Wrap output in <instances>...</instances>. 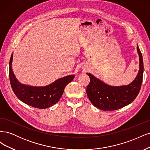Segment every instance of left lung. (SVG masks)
Masks as SVG:
<instances>
[{
    "label": "left lung",
    "mask_w": 150,
    "mask_h": 150,
    "mask_svg": "<svg viewBox=\"0 0 150 150\" xmlns=\"http://www.w3.org/2000/svg\"><path fill=\"white\" fill-rule=\"evenodd\" d=\"M139 56V71L135 79L128 85L115 86L103 81L90 73V83L86 93L93 105L103 111H114L132 103L137 98L142 86L143 76V61L142 52L137 44Z\"/></svg>",
    "instance_id": "obj_1"
}]
</instances>
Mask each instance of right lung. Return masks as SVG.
I'll return each instance as SVG.
<instances>
[{
  "label": "right lung",
  "mask_w": 150,
  "mask_h": 150,
  "mask_svg": "<svg viewBox=\"0 0 150 150\" xmlns=\"http://www.w3.org/2000/svg\"><path fill=\"white\" fill-rule=\"evenodd\" d=\"M13 53L9 61V78L14 94L21 101L35 108L46 109L56 104L64 93L66 86L72 81L74 75H69L56 80L45 86H33L21 83L12 68Z\"/></svg>",
  "instance_id": "1"
}]
</instances>
